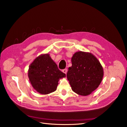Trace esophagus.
I'll return each mask as SVG.
<instances>
[{"label":"esophagus","instance_id":"obj_1","mask_svg":"<svg viewBox=\"0 0 127 127\" xmlns=\"http://www.w3.org/2000/svg\"><path fill=\"white\" fill-rule=\"evenodd\" d=\"M67 69H63V72H64V74H67Z\"/></svg>","mask_w":127,"mask_h":127}]
</instances>
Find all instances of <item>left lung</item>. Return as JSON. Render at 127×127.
Returning a JSON list of instances; mask_svg holds the SVG:
<instances>
[{"instance_id":"1","label":"left lung","mask_w":127,"mask_h":127,"mask_svg":"<svg viewBox=\"0 0 127 127\" xmlns=\"http://www.w3.org/2000/svg\"><path fill=\"white\" fill-rule=\"evenodd\" d=\"M71 63L67 77L72 91L82 96L90 95L98 87L103 78L100 63L92 53L82 51L73 55Z\"/></svg>"}]
</instances>
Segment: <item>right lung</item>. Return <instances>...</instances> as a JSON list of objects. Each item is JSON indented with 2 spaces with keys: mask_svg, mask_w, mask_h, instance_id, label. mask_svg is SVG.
<instances>
[{
  "mask_svg": "<svg viewBox=\"0 0 127 127\" xmlns=\"http://www.w3.org/2000/svg\"><path fill=\"white\" fill-rule=\"evenodd\" d=\"M28 76L31 84L37 92L48 94L57 90L60 78L66 77L48 54L37 57L31 64Z\"/></svg>",
  "mask_w": 127,
  "mask_h": 127,
  "instance_id": "add662e5",
  "label": "right lung"
}]
</instances>
